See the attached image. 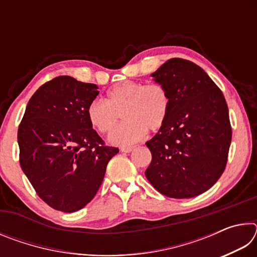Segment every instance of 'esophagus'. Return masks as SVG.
Masks as SVG:
<instances>
[{"label": "esophagus", "instance_id": "obj_1", "mask_svg": "<svg viewBox=\"0 0 257 257\" xmlns=\"http://www.w3.org/2000/svg\"><path fill=\"white\" fill-rule=\"evenodd\" d=\"M134 149V146H122L121 147V152H123V153H130Z\"/></svg>", "mask_w": 257, "mask_h": 257}]
</instances>
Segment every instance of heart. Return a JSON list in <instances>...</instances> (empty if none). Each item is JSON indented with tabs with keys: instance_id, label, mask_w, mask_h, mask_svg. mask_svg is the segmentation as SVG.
Masks as SVG:
<instances>
[{
	"instance_id": "obj_1",
	"label": "heart",
	"mask_w": 257,
	"mask_h": 257,
	"mask_svg": "<svg viewBox=\"0 0 257 257\" xmlns=\"http://www.w3.org/2000/svg\"><path fill=\"white\" fill-rule=\"evenodd\" d=\"M170 95L159 82L123 81L107 90L104 101H93L87 108L90 124L106 134L118 122L120 114L124 121L112 130L108 141L114 145L134 144L145 136L147 129L156 132L165 123L170 111Z\"/></svg>"
}]
</instances>
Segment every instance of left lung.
Masks as SVG:
<instances>
[{
    "label": "left lung",
    "mask_w": 257,
    "mask_h": 257,
    "mask_svg": "<svg viewBox=\"0 0 257 257\" xmlns=\"http://www.w3.org/2000/svg\"><path fill=\"white\" fill-rule=\"evenodd\" d=\"M152 77L170 95V111L146 143L152 162L145 176L171 198L198 196L219 180L231 144L229 110L222 92L201 67L170 59Z\"/></svg>",
    "instance_id": "8db88e82"
}]
</instances>
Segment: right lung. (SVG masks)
Segmentation results:
<instances>
[{
    "mask_svg": "<svg viewBox=\"0 0 257 257\" xmlns=\"http://www.w3.org/2000/svg\"><path fill=\"white\" fill-rule=\"evenodd\" d=\"M98 87L59 76L29 99L18 129L19 162L38 196L54 210L86 206L119 149L106 146L87 118Z\"/></svg>",
    "mask_w": 257,
    "mask_h": 257,
    "instance_id": "1",
    "label": "right lung"
}]
</instances>
